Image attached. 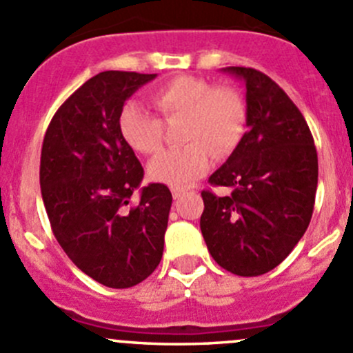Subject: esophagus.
Instances as JSON below:
<instances>
[{"label":"esophagus","mask_w":353,"mask_h":353,"mask_svg":"<svg viewBox=\"0 0 353 353\" xmlns=\"http://www.w3.org/2000/svg\"><path fill=\"white\" fill-rule=\"evenodd\" d=\"M184 194V190H179V188H172V196L174 199H179Z\"/></svg>","instance_id":"1"}]
</instances>
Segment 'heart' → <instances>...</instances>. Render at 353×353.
I'll return each mask as SVG.
<instances>
[{
    "label": "heart",
    "mask_w": 353,
    "mask_h": 353,
    "mask_svg": "<svg viewBox=\"0 0 353 353\" xmlns=\"http://www.w3.org/2000/svg\"><path fill=\"white\" fill-rule=\"evenodd\" d=\"M152 104L163 119L183 117L184 147L165 150L148 163L157 183L188 188L208 170L212 155L223 159L239 145L245 131L248 109L232 87H213L205 78L176 77L152 94ZM162 121L138 102H128L119 112V133L134 152L150 155L162 145Z\"/></svg>",
    "instance_id": "b5f03b06"
}]
</instances>
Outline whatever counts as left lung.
Returning a JSON list of instances; mask_svg holds the SVG:
<instances>
[{"label":"left lung","instance_id":"left-lung-1","mask_svg":"<svg viewBox=\"0 0 353 353\" xmlns=\"http://www.w3.org/2000/svg\"><path fill=\"white\" fill-rule=\"evenodd\" d=\"M245 85L243 140L203 191L199 227L212 258L227 272L258 276L276 268L311 222L318 188V154L307 123L275 81L252 68L229 66Z\"/></svg>","mask_w":353,"mask_h":353}]
</instances>
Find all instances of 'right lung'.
<instances>
[{
    "instance_id": "obj_1",
    "label": "right lung",
    "mask_w": 353,
    "mask_h": 353,
    "mask_svg": "<svg viewBox=\"0 0 353 353\" xmlns=\"http://www.w3.org/2000/svg\"><path fill=\"white\" fill-rule=\"evenodd\" d=\"M157 74L102 71L52 117L41 154V191L51 229L68 258L110 288L143 282L159 266L172 194L141 188L143 167L119 133L124 102Z\"/></svg>"
}]
</instances>
